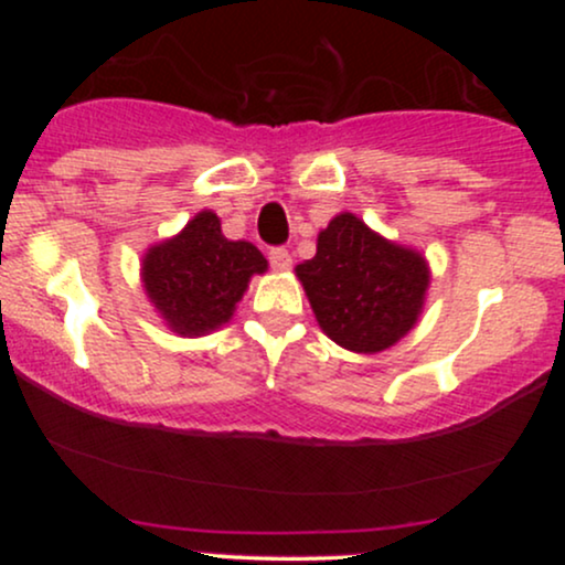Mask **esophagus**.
<instances>
[{
	"label": "esophagus",
	"mask_w": 565,
	"mask_h": 565,
	"mask_svg": "<svg viewBox=\"0 0 565 565\" xmlns=\"http://www.w3.org/2000/svg\"><path fill=\"white\" fill-rule=\"evenodd\" d=\"M268 260L276 270H289L291 268V255L287 249H284V246H276V249H270Z\"/></svg>",
	"instance_id": "1"
}]
</instances>
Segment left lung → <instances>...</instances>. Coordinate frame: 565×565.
I'll return each mask as SVG.
<instances>
[{"mask_svg":"<svg viewBox=\"0 0 565 565\" xmlns=\"http://www.w3.org/2000/svg\"><path fill=\"white\" fill-rule=\"evenodd\" d=\"M295 274L323 334L353 353H380L412 332L430 284L419 252L387 242L353 212L332 217L316 257Z\"/></svg>","mask_w":565,"mask_h":565,"instance_id":"left-lung-1","label":"left lung"}]
</instances>
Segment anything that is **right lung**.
<instances>
[{
  "label": "right lung",
  "mask_w": 565,
  "mask_h": 565,
  "mask_svg": "<svg viewBox=\"0 0 565 565\" xmlns=\"http://www.w3.org/2000/svg\"><path fill=\"white\" fill-rule=\"evenodd\" d=\"M142 287L172 332L210 334L231 321L249 278L268 270L249 242H228L215 212H199L178 236L142 257Z\"/></svg>",
  "instance_id": "right-lung-1"
}]
</instances>
